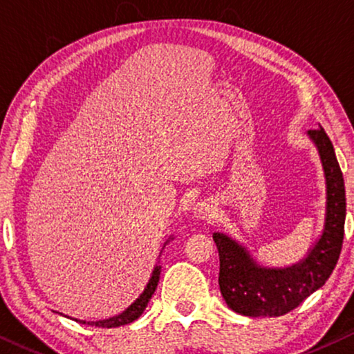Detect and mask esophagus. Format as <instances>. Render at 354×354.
<instances>
[{
	"label": "esophagus",
	"mask_w": 354,
	"mask_h": 354,
	"mask_svg": "<svg viewBox=\"0 0 354 354\" xmlns=\"http://www.w3.org/2000/svg\"><path fill=\"white\" fill-rule=\"evenodd\" d=\"M216 214V206L209 201H201L195 206V216L198 219H212Z\"/></svg>",
	"instance_id": "esophagus-1"
}]
</instances>
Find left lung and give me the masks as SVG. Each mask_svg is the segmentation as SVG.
Wrapping results in <instances>:
<instances>
[{
	"label": "left lung",
	"instance_id": "8db88e82",
	"mask_svg": "<svg viewBox=\"0 0 354 354\" xmlns=\"http://www.w3.org/2000/svg\"><path fill=\"white\" fill-rule=\"evenodd\" d=\"M317 145L327 180V217L321 240L308 258L288 269L258 268L245 248L214 234L219 251V287L225 303L243 316H283L321 288L335 269L345 235L346 196L340 164L322 127L309 130Z\"/></svg>",
	"mask_w": 354,
	"mask_h": 354
}]
</instances>
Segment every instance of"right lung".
I'll return each mask as SVG.
<instances>
[{"mask_svg":"<svg viewBox=\"0 0 354 354\" xmlns=\"http://www.w3.org/2000/svg\"><path fill=\"white\" fill-rule=\"evenodd\" d=\"M161 266H156L154 268V272H153V277L149 280L148 287L145 288V292L142 297H140L137 301H135L132 306L125 309L122 314H119V316L115 317H111L108 321H98V322H91V326L95 327H119V326H124V324H130L133 322L135 319H138L142 316V313L145 311V308L148 306V301L151 299L153 293L156 292V287H158V282H159V275H161ZM85 324V321H84ZM90 324V322H88Z\"/></svg>","mask_w":354,"mask_h":354,"instance_id":"obj_1","label":"right lung"}]
</instances>
